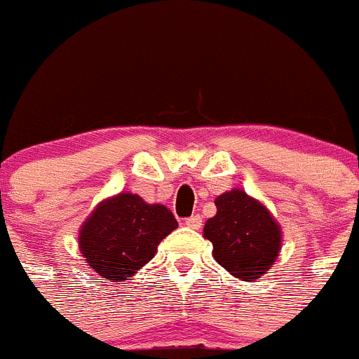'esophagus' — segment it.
I'll return each instance as SVG.
<instances>
[{"instance_id": "1", "label": "esophagus", "mask_w": 359, "mask_h": 359, "mask_svg": "<svg viewBox=\"0 0 359 359\" xmlns=\"http://www.w3.org/2000/svg\"><path fill=\"white\" fill-rule=\"evenodd\" d=\"M185 224L189 228H192V230H199V228H201V224H203L201 215H192V217H187Z\"/></svg>"}]
</instances>
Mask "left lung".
<instances>
[{
	"label": "left lung",
	"mask_w": 359,
	"mask_h": 359,
	"mask_svg": "<svg viewBox=\"0 0 359 359\" xmlns=\"http://www.w3.org/2000/svg\"><path fill=\"white\" fill-rule=\"evenodd\" d=\"M217 214L205 223L212 255L236 278L252 282L268 273L280 252L282 231L273 215L244 190L215 198Z\"/></svg>",
	"instance_id": "8db88e82"
}]
</instances>
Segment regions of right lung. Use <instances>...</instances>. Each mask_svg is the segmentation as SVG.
I'll list each match as a JSON object with an SVG mask.
<instances>
[{
  "label": "right lung",
  "mask_w": 359,
  "mask_h": 359,
  "mask_svg": "<svg viewBox=\"0 0 359 359\" xmlns=\"http://www.w3.org/2000/svg\"><path fill=\"white\" fill-rule=\"evenodd\" d=\"M176 228L177 221L167 207L122 192L100 203L86 219L79 248L100 277L123 282L151 261L158 244Z\"/></svg>",
  "instance_id": "add662e5"
}]
</instances>
